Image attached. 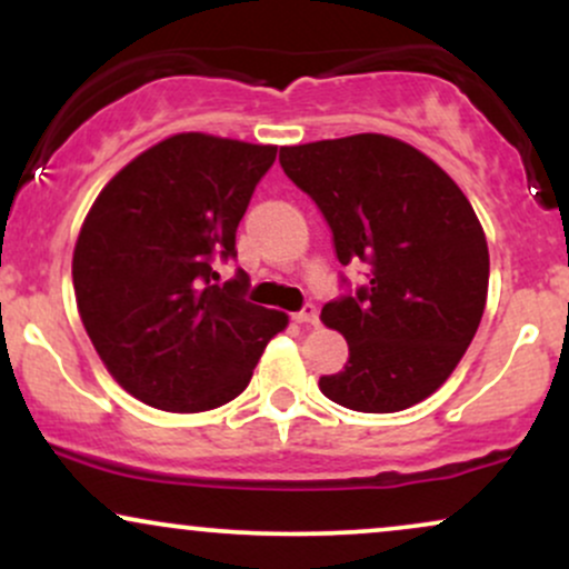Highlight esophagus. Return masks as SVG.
Masks as SVG:
<instances>
[{"instance_id":"34e87169","label":"esophagus","mask_w":569,"mask_h":569,"mask_svg":"<svg viewBox=\"0 0 569 569\" xmlns=\"http://www.w3.org/2000/svg\"><path fill=\"white\" fill-rule=\"evenodd\" d=\"M293 321L305 323V326H318V310H316V305H305L302 310L293 312Z\"/></svg>"}]
</instances>
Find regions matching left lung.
Returning a JSON list of instances; mask_svg holds the SVG:
<instances>
[{
    "instance_id": "1",
    "label": "left lung",
    "mask_w": 569,
    "mask_h": 569,
    "mask_svg": "<svg viewBox=\"0 0 569 569\" xmlns=\"http://www.w3.org/2000/svg\"><path fill=\"white\" fill-rule=\"evenodd\" d=\"M280 168L323 213L339 264H367V283L321 310L350 358L318 388L371 415L415 407L452 375L487 305L471 202L420 149L380 133L280 147Z\"/></svg>"
}]
</instances>
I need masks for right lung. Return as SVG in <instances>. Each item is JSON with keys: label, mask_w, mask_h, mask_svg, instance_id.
<instances>
[{"label": "right lung", "mask_w": 569, "mask_h": 569, "mask_svg": "<svg viewBox=\"0 0 569 569\" xmlns=\"http://www.w3.org/2000/svg\"><path fill=\"white\" fill-rule=\"evenodd\" d=\"M278 147L179 133L101 189L74 246L77 307L130 396L166 411L232 401L286 312L248 302V276L219 283L234 232Z\"/></svg>", "instance_id": "obj_1"}]
</instances>
